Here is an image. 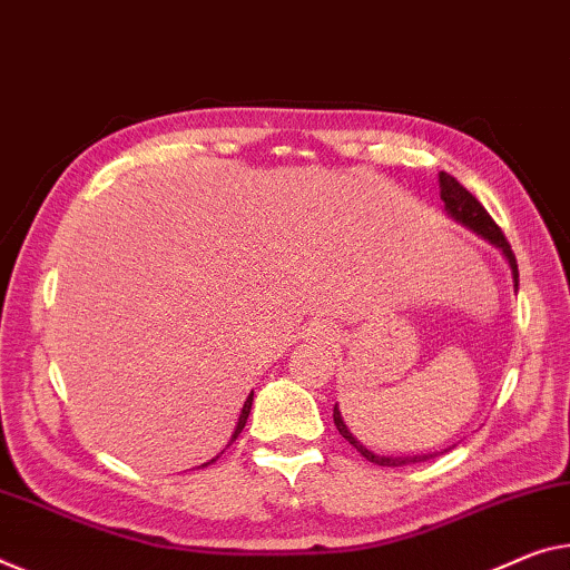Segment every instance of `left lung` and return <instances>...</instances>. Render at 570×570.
Returning a JSON list of instances; mask_svg holds the SVG:
<instances>
[{
    "instance_id": "left-lung-1",
    "label": "left lung",
    "mask_w": 570,
    "mask_h": 570,
    "mask_svg": "<svg viewBox=\"0 0 570 570\" xmlns=\"http://www.w3.org/2000/svg\"><path fill=\"white\" fill-rule=\"evenodd\" d=\"M441 198H443V206H445V214H449L453 222L466 226V229L474 232L476 236H481V239L492 244V247H497L499 252H502L507 265H510L512 269V283H514V293H518L520 287V273H518V259H514L512 255V247L510 242L504 239V234L499 226L494 224V218L487 214V208L479 204V200L469 194L466 188L461 186V183L453 178V175L449 173H441ZM334 423L338 428V433L346 438L348 443L354 445V449L362 453V456L366 461L376 463V466H410V463H420V461H428L438 456V453H445L449 449H453V445H449V449L443 451H428V453H415V456H410V453H402V456H387V453H374L372 449H366V445L358 441V438L348 431V425L344 423V417H341V410H338V402L334 405Z\"/></svg>"
}]
</instances>
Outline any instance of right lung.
<instances>
[{
	"label": "right lung",
	"mask_w": 570,
	"mask_h": 570,
	"mask_svg": "<svg viewBox=\"0 0 570 570\" xmlns=\"http://www.w3.org/2000/svg\"><path fill=\"white\" fill-rule=\"evenodd\" d=\"M252 400H255V392H249V397H247V402H244V407H242V413H239V420H236V425H234V433H232V438H229V443L226 445H232L234 441H236V435L242 433V428H244V423H247V417H249V410H252ZM224 453V451H222ZM218 456H214L212 461H206V463H200V466H208V463H214Z\"/></svg>",
	"instance_id": "1"
}]
</instances>
